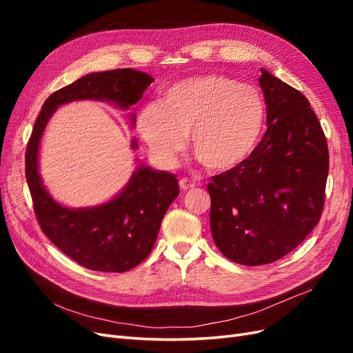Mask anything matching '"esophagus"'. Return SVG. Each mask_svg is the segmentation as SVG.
Listing matches in <instances>:
<instances>
[{
  "label": "esophagus",
  "mask_w": 353,
  "mask_h": 353,
  "mask_svg": "<svg viewBox=\"0 0 353 353\" xmlns=\"http://www.w3.org/2000/svg\"><path fill=\"white\" fill-rule=\"evenodd\" d=\"M179 187L183 191H188V190H193L196 187V183H194V181H191V179H187V178H181L179 179Z\"/></svg>",
  "instance_id": "esophagus-1"
}]
</instances>
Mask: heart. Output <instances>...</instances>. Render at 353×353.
<instances>
[{"instance_id": "obj_1", "label": "heart", "mask_w": 353, "mask_h": 353, "mask_svg": "<svg viewBox=\"0 0 353 353\" xmlns=\"http://www.w3.org/2000/svg\"><path fill=\"white\" fill-rule=\"evenodd\" d=\"M265 105L259 91L222 74L187 78L170 87L162 103L145 104L137 130L162 166H174L191 147L201 165L225 172L248 157L262 132Z\"/></svg>"}]
</instances>
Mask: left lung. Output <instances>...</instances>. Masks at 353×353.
I'll return each mask as SVG.
<instances>
[{
	"instance_id": "8db88e82",
	"label": "left lung",
	"mask_w": 353,
	"mask_h": 353,
	"mask_svg": "<svg viewBox=\"0 0 353 353\" xmlns=\"http://www.w3.org/2000/svg\"><path fill=\"white\" fill-rule=\"evenodd\" d=\"M266 103L262 141L243 162L212 176L210 231L236 263H272L296 249L321 219L328 147L311 103L261 69Z\"/></svg>"
}]
</instances>
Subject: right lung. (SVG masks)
<instances>
[{
	"label": "right lung",
	"instance_id": "obj_1",
	"mask_svg": "<svg viewBox=\"0 0 353 353\" xmlns=\"http://www.w3.org/2000/svg\"><path fill=\"white\" fill-rule=\"evenodd\" d=\"M153 81L150 74L134 69L90 73L52 92L32 130L25 174L38 223L51 243L83 268L125 272L140 265L150 254L160 222L179 194L178 179L166 170L157 172L140 165L128 185L110 201L92 208H65L51 199L38 174L42 132L60 104L101 100L126 110L143 97ZM132 147H137L135 141Z\"/></svg>",
	"mask_w": 353,
	"mask_h": 353
}]
</instances>
